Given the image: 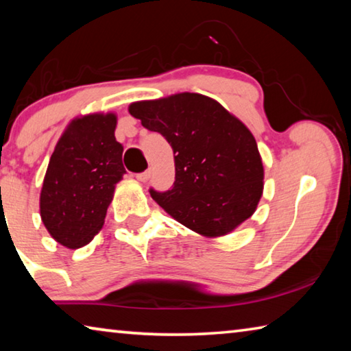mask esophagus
<instances>
[{
    "mask_svg": "<svg viewBox=\"0 0 351 351\" xmlns=\"http://www.w3.org/2000/svg\"><path fill=\"white\" fill-rule=\"evenodd\" d=\"M148 178H150V170H145V171H142V173H136V180L138 181H142V182H145Z\"/></svg>",
    "mask_w": 351,
    "mask_h": 351,
    "instance_id": "34e87169",
    "label": "esophagus"
}]
</instances>
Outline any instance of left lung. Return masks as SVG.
<instances>
[{"instance_id":"8db88e82","label":"left lung","mask_w":351,"mask_h":351,"mask_svg":"<svg viewBox=\"0 0 351 351\" xmlns=\"http://www.w3.org/2000/svg\"><path fill=\"white\" fill-rule=\"evenodd\" d=\"M128 111L173 148V186L150 195L176 221L219 237L252 215L263 192V164L245 123L195 93L134 102Z\"/></svg>"}]
</instances>
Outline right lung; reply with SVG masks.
I'll return each instance as SVG.
<instances>
[{"label": "right lung", "instance_id": "1", "mask_svg": "<svg viewBox=\"0 0 351 351\" xmlns=\"http://www.w3.org/2000/svg\"><path fill=\"white\" fill-rule=\"evenodd\" d=\"M116 116L75 119L58 139L40 195V215L60 245L85 246L102 229L114 186L127 173Z\"/></svg>", "mask_w": 351, "mask_h": 351}]
</instances>
